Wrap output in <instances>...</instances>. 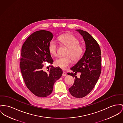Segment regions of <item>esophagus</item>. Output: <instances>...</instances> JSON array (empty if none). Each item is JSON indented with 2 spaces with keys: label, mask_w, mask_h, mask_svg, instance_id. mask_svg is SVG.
Returning <instances> with one entry per match:
<instances>
[{
  "label": "esophagus",
  "mask_w": 123,
  "mask_h": 123,
  "mask_svg": "<svg viewBox=\"0 0 123 123\" xmlns=\"http://www.w3.org/2000/svg\"><path fill=\"white\" fill-rule=\"evenodd\" d=\"M62 76H66V75H67V74H66V73L65 72H63V73H62Z\"/></svg>",
  "instance_id": "obj_1"
}]
</instances>
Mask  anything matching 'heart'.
Here are the masks:
<instances>
[{"label": "heart", "instance_id": "b5f03b06", "mask_svg": "<svg viewBox=\"0 0 123 123\" xmlns=\"http://www.w3.org/2000/svg\"><path fill=\"white\" fill-rule=\"evenodd\" d=\"M59 41L63 45L68 48L66 56H60L55 61V64L60 68L64 69L72 62V59L74 62L78 61L83 53L84 48L79 44L80 41L75 36L71 34H65L60 36L58 38ZM50 53L56 56L57 55V44L54 40H51L49 46Z\"/></svg>", "mask_w": 123, "mask_h": 123}]
</instances>
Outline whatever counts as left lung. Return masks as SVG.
Here are the masks:
<instances>
[{"instance_id":"left-lung-1","label":"left lung","mask_w":123,"mask_h":123,"mask_svg":"<svg viewBox=\"0 0 123 123\" xmlns=\"http://www.w3.org/2000/svg\"><path fill=\"white\" fill-rule=\"evenodd\" d=\"M76 31L83 37L86 50L82 58L70 68L75 73L68 74L75 78L73 85L68 89L70 93L74 98H80L89 94L98 82L102 68L101 53L98 43L90 33L81 29ZM78 72L81 73L80 78L75 76Z\"/></svg>"}]
</instances>
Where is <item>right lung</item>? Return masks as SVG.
I'll return each mask as SVG.
<instances>
[{
	"instance_id": "1",
	"label": "right lung",
	"mask_w": 123,
	"mask_h": 123,
	"mask_svg": "<svg viewBox=\"0 0 123 123\" xmlns=\"http://www.w3.org/2000/svg\"><path fill=\"white\" fill-rule=\"evenodd\" d=\"M53 37L48 31H36L27 38L21 49L20 67L25 84L32 93L41 98L52 92L55 82L63 73L59 67L51 66L47 72L43 69L44 62L51 65L53 62L49 49Z\"/></svg>"
}]
</instances>
